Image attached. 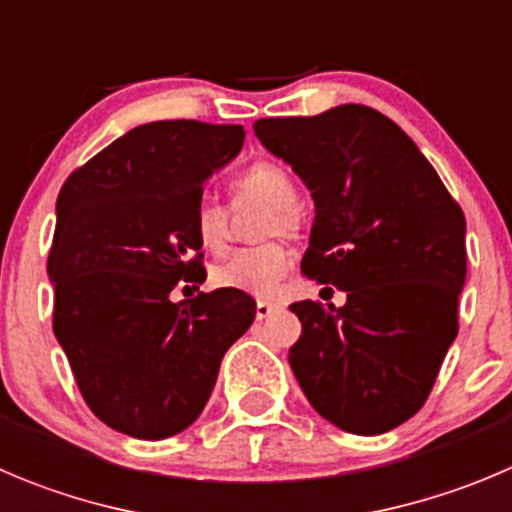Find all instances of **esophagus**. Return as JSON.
I'll return each instance as SVG.
<instances>
[{
    "instance_id": "obj_1",
    "label": "esophagus",
    "mask_w": 512,
    "mask_h": 512,
    "mask_svg": "<svg viewBox=\"0 0 512 512\" xmlns=\"http://www.w3.org/2000/svg\"><path fill=\"white\" fill-rule=\"evenodd\" d=\"M276 311V306L271 301H256V319H269L271 314Z\"/></svg>"
}]
</instances>
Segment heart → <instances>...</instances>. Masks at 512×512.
Returning <instances> with one entry per match:
<instances>
[{
  "instance_id": "b5f03b06",
  "label": "heart",
  "mask_w": 512,
  "mask_h": 512,
  "mask_svg": "<svg viewBox=\"0 0 512 512\" xmlns=\"http://www.w3.org/2000/svg\"><path fill=\"white\" fill-rule=\"evenodd\" d=\"M236 203L256 201L271 208L264 223V236H296L301 231V213L296 208L299 193L284 165L274 160H259L243 170L233 183ZM193 233L206 251H221L228 241V213L218 203H201L193 213ZM291 271V253L281 243H261L241 248L213 266L211 281L221 289L274 299Z\"/></svg>"
}]
</instances>
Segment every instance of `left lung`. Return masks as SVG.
Listing matches in <instances>:
<instances>
[{"label":"left lung","instance_id":"obj_1","mask_svg":"<svg viewBox=\"0 0 512 512\" xmlns=\"http://www.w3.org/2000/svg\"><path fill=\"white\" fill-rule=\"evenodd\" d=\"M253 133L314 198L301 271L347 291L344 306L296 301L289 364L339 430L382 435L410 420L457 337L465 216L410 135L367 105L264 118Z\"/></svg>","mask_w":512,"mask_h":512}]
</instances>
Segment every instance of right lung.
Here are the masks:
<instances>
[{
	"label": "right lung",
	"instance_id": "add662e5",
	"mask_svg": "<svg viewBox=\"0 0 512 512\" xmlns=\"http://www.w3.org/2000/svg\"><path fill=\"white\" fill-rule=\"evenodd\" d=\"M243 138L241 125H138L57 196L52 329L87 407L123 435L165 440L193 425L223 354L253 324L256 301L241 291L170 299L206 281L193 213Z\"/></svg>",
	"mask_w": 512,
	"mask_h": 512
}]
</instances>
